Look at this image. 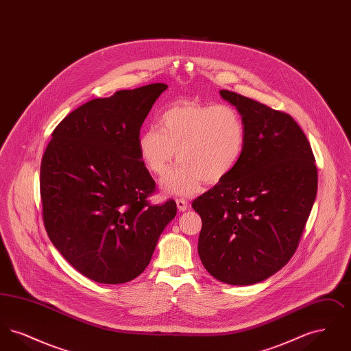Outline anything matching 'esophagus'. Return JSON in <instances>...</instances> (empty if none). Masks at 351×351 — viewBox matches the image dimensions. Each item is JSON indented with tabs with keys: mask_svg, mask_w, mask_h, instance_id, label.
Here are the masks:
<instances>
[{
	"mask_svg": "<svg viewBox=\"0 0 351 351\" xmlns=\"http://www.w3.org/2000/svg\"><path fill=\"white\" fill-rule=\"evenodd\" d=\"M176 205H178V209L180 210V212H185L186 209H188V205H189V202L186 199H183V197H178L176 199Z\"/></svg>",
	"mask_w": 351,
	"mask_h": 351,
	"instance_id": "34e87169",
	"label": "esophagus"
}]
</instances>
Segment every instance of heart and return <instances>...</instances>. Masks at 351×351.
I'll list each match as a JSON object with an SVG mask.
<instances>
[{
	"mask_svg": "<svg viewBox=\"0 0 351 351\" xmlns=\"http://www.w3.org/2000/svg\"><path fill=\"white\" fill-rule=\"evenodd\" d=\"M246 142L239 112L226 104L179 102L159 117V128L139 134L138 149L146 167L162 176L175 158L180 163L162 186L175 195H195L201 182L218 183L238 165Z\"/></svg>",
	"mask_w": 351,
	"mask_h": 351,
	"instance_id": "1",
	"label": "heart"
}]
</instances>
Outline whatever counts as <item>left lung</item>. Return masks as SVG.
<instances>
[{
  "mask_svg": "<svg viewBox=\"0 0 351 351\" xmlns=\"http://www.w3.org/2000/svg\"><path fill=\"white\" fill-rule=\"evenodd\" d=\"M246 128L233 171L192 202L202 221L199 255L206 271L233 285L259 283L296 252L317 193L312 147L289 114L226 89Z\"/></svg>",
  "mask_w": 351,
  "mask_h": 351,
  "instance_id": "8db88e82",
  "label": "left lung"
}]
</instances>
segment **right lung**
<instances>
[{
	"instance_id": "add662e5",
	"label": "right lung",
	"mask_w": 351,
	"mask_h": 351,
	"mask_svg": "<svg viewBox=\"0 0 351 351\" xmlns=\"http://www.w3.org/2000/svg\"><path fill=\"white\" fill-rule=\"evenodd\" d=\"M166 84L88 101L52 132L40 165L43 222L51 242L84 276L130 282L150 263L176 202L151 205L156 188L141 158L143 121Z\"/></svg>"
}]
</instances>
